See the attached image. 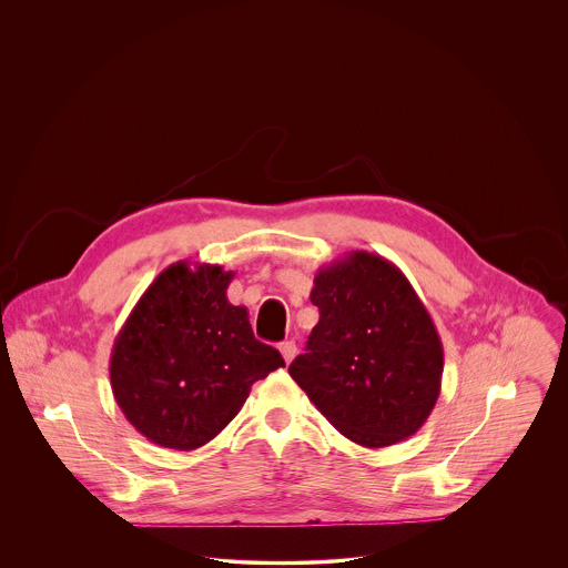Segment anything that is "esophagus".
<instances>
[{
    "mask_svg": "<svg viewBox=\"0 0 568 568\" xmlns=\"http://www.w3.org/2000/svg\"><path fill=\"white\" fill-rule=\"evenodd\" d=\"M278 348H281V355H283L285 364H292V359H294V357H296V353H298V348H296V342L287 339V342H283Z\"/></svg>",
    "mask_w": 568,
    "mask_h": 568,
    "instance_id": "obj_1",
    "label": "esophagus"
}]
</instances>
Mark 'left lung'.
I'll list each match as a JSON object with an SVG mask.
<instances>
[{"mask_svg": "<svg viewBox=\"0 0 568 568\" xmlns=\"http://www.w3.org/2000/svg\"><path fill=\"white\" fill-rule=\"evenodd\" d=\"M310 298L320 320L292 378L355 444L414 436L440 396L444 351L407 276L381 254L353 251L317 270Z\"/></svg>", "mask_w": 568, "mask_h": 568, "instance_id": "obj_1", "label": "left lung"}]
</instances>
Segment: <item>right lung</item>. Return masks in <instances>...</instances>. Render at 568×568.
Instances as JSON below:
<instances>
[{
  "label": "right lung",
  "mask_w": 568,
  "mask_h": 568,
  "mask_svg": "<svg viewBox=\"0 0 568 568\" xmlns=\"http://www.w3.org/2000/svg\"><path fill=\"white\" fill-rule=\"evenodd\" d=\"M235 272L179 261L143 292L115 337L111 387L128 423L148 440L193 450L242 409L254 381L283 368L253 335L246 307L226 290Z\"/></svg>",
  "instance_id": "add662e5"
}]
</instances>
